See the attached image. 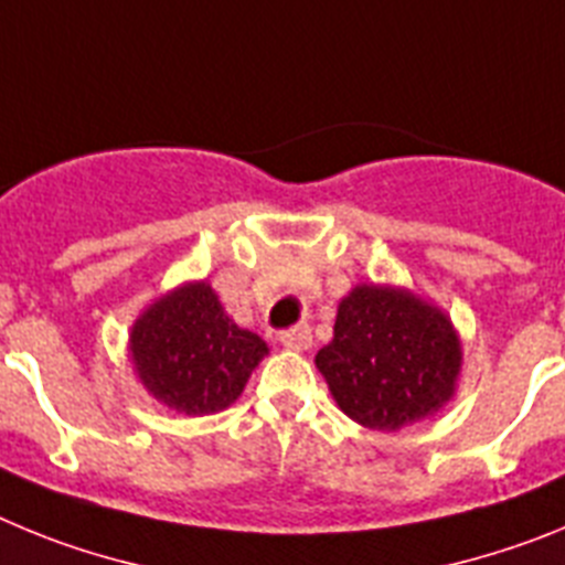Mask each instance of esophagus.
I'll return each instance as SVG.
<instances>
[{
  "label": "esophagus",
  "mask_w": 565,
  "mask_h": 565,
  "mask_svg": "<svg viewBox=\"0 0 565 565\" xmlns=\"http://www.w3.org/2000/svg\"><path fill=\"white\" fill-rule=\"evenodd\" d=\"M279 342L286 344L288 351H308V344H311V328L308 326H294L291 331L279 333Z\"/></svg>",
  "instance_id": "obj_1"
}]
</instances>
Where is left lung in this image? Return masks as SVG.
Here are the masks:
<instances>
[{"mask_svg":"<svg viewBox=\"0 0 565 565\" xmlns=\"http://www.w3.org/2000/svg\"><path fill=\"white\" fill-rule=\"evenodd\" d=\"M317 367L344 416L396 433L456 396L461 339L438 306L407 288L364 282L339 302Z\"/></svg>","mask_w":565,"mask_h":565,"instance_id":"obj_1","label":"left lung"}]
</instances>
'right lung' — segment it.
<instances>
[{"label": "right lung", "mask_w": 565, "mask_h": 565, "mask_svg": "<svg viewBox=\"0 0 565 565\" xmlns=\"http://www.w3.org/2000/svg\"><path fill=\"white\" fill-rule=\"evenodd\" d=\"M263 356L268 344L239 328L203 279L154 299L129 331V359L147 393L183 416L226 411Z\"/></svg>", "instance_id": "add662e5"}]
</instances>
